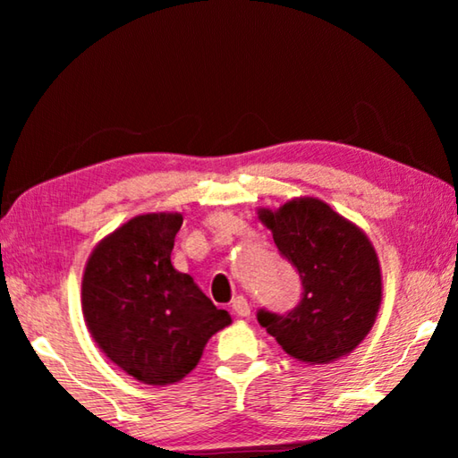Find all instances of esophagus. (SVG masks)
Instances as JSON below:
<instances>
[{
    "label": "esophagus",
    "instance_id": "34e87169",
    "mask_svg": "<svg viewBox=\"0 0 458 458\" xmlns=\"http://www.w3.org/2000/svg\"><path fill=\"white\" fill-rule=\"evenodd\" d=\"M232 311H234L238 317H248L250 315V303L244 297H236L232 301Z\"/></svg>",
    "mask_w": 458,
    "mask_h": 458
}]
</instances>
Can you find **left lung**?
<instances>
[{
    "label": "left lung",
    "instance_id": "8db88e82",
    "mask_svg": "<svg viewBox=\"0 0 458 458\" xmlns=\"http://www.w3.org/2000/svg\"><path fill=\"white\" fill-rule=\"evenodd\" d=\"M283 257L297 268L303 299L286 315L259 323L293 360L309 366L350 355L368 337L382 305V268L366 232L319 198L259 208Z\"/></svg>",
    "mask_w": 458,
    "mask_h": 458
}]
</instances>
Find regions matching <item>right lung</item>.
Returning a JSON list of instances; mask_svg holds the SVG:
<instances>
[{
    "label": "right lung",
    "instance_id": "add662e5",
    "mask_svg": "<svg viewBox=\"0 0 458 458\" xmlns=\"http://www.w3.org/2000/svg\"><path fill=\"white\" fill-rule=\"evenodd\" d=\"M180 212L141 214L105 236L82 273V315L95 344L141 384L169 386L198 366L232 317L175 270Z\"/></svg>",
    "mask_w": 458,
    "mask_h": 458
}]
</instances>
